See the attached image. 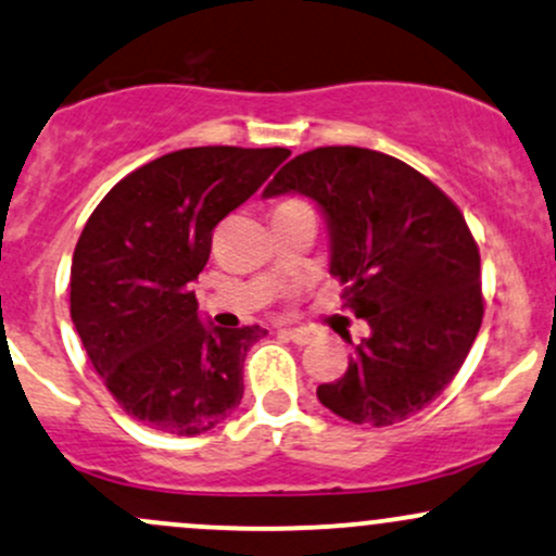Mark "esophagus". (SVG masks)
Here are the masks:
<instances>
[{
    "mask_svg": "<svg viewBox=\"0 0 556 556\" xmlns=\"http://www.w3.org/2000/svg\"><path fill=\"white\" fill-rule=\"evenodd\" d=\"M282 334L288 340H292L295 345H308L311 340H314V332L306 327H290V329H282Z\"/></svg>",
    "mask_w": 556,
    "mask_h": 556,
    "instance_id": "esophagus-1",
    "label": "esophagus"
}]
</instances>
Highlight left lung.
Segmentation results:
<instances>
[{"label":"left lung","instance_id":"obj_1","mask_svg":"<svg viewBox=\"0 0 556 556\" xmlns=\"http://www.w3.org/2000/svg\"><path fill=\"white\" fill-rule=\"evenodd\" d=\"M306 194L327 216L329 274L367 319L345 375L316 388L353 425L388 427L417 414L456 377L483 321L480 253L443 189L399 157L316 148L292 157L264 198Z\"/></svg>","mask_w":556,"mask_h":556}]
</instances>
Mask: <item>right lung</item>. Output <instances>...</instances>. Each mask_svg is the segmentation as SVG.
Listing matches in <instances>:
<instances>
[{
	"instance_id": "obj_1",
	"label": "right lung",
	"mask_w": 556,
	"mask_h": 556,
	"mask_svg": "<svg viewBox=\"0 0 556 556\" xmlns=\"http://www.w3.org/2000/svg\"><path fill=\"white\" fill-rule=\"evenodd\" d=\"M288 155L168 152L124 176L89 216L73 250L71 319L105 388L144 427L203 435L240 406L242 364L266 329L203 325L192 282L216 224Z\"/></svg>"
}]
</instances>
